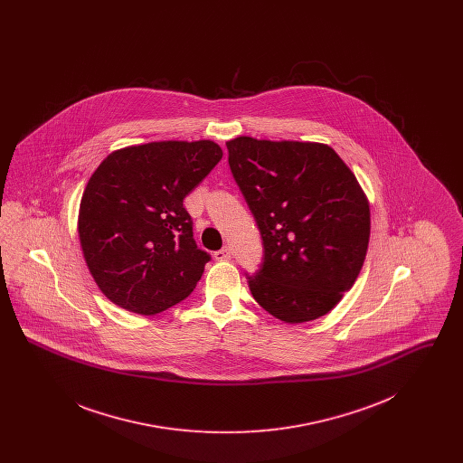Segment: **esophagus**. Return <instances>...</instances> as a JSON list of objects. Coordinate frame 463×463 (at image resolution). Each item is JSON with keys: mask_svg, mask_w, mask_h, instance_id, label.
I'll use <instances>...</instances> for the list:
<instances>
[{"mask_svg": "<svg viewBox=\"0 0 463 463\" xmlns=\"http://www.w3.org/2000/svg\"><path fill=\"white\" fill-rule=\"evenodd\" d=\"M232 255H231V248L229 246H223L219 251H215V259L217 260H229Z\"/></svg>", "mask_w": 463, "mask_h": 463, "instance_id": "esophagus-1", "label": "esophagus"}]
</instances>
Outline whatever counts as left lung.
Segmentation results:
<instances>
[{"instance_id": "obj_1", "label": "left lung", "mask_w": 463, "mask_h": 463, "mask_svg": "<svg viewBox=\"0 0 463 463\" xmlns=\"http://www.w3.org/2000/svg\"><path fill=\"white\" fill-rule=\"evenodd\" d=\"M229 166L259 225L264 259L246 274L253 298L285 323L328 314L357 279L370 204L330 146L238 137Z\"/></svg>"}]
</instances>
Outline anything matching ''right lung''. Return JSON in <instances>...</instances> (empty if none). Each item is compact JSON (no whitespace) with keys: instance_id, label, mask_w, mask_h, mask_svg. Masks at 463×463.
I'll return each mask as SVG.
<instances>
[{"instance_id":"add662e5","label":"right lung","mask_w":463,"mask_h":463,"mask_svg":"<svg viewBox=\"0 0 463 463\" xmlns=\"http://www.w3.org/2000/svg\"><path fill=\"white\" fill-rule=\"evenodd\" d=\"M221 159L212 140L149 142L110 153L90 176L78 234L112 304L153 316L191 295L212 257L193 238L184 198Z\"/></svg>"}]
</instances>
